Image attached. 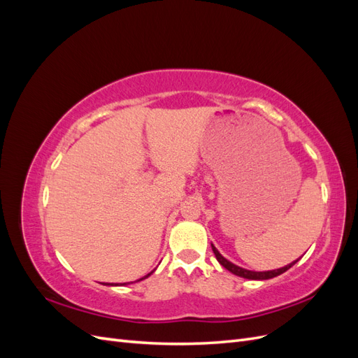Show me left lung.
<instances>
[{
	"label": "left lung",
	"mask_w": 358,
	"mask_h": 358,
	"mask_svg": "<svg viewBox=\"0 0 358 358\" xmlns=\"http://www.w3.org/2000/svg\"><path fill=\"white\" fill-rule=\"evenodd\" d=\"M212 251H213L216 259H218V262H220V264L224 266L227 270H230L231 273H234V275H237V276H241V278L254 279V280H264V279L275 278V276H278V275H280V273L287 272V270H288L289 267H292V266H294V264L297 263V259H296V262H292L291 264H288V266H285V267H282V268L268 270V272H252V270H246V268H242V267H239V266H236V264L230 263L229 259H225V258L218 252V249H216L213 245H212Z\"/></svg>",
	"instance_id": "left-lung-1"
}]
</instances>
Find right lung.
<instances>
[{
	"mask_svg": "<svg viewBox=\"0 0 358 358\" xmlns=\"http://www.w3.org/2000/svg\"><path fill=\"white\" fill-rule=\"evenodd\" d=\"M149 275H150V273H149ZM149 275H148V276H149ZM148 276H145V278H148ZM142 279H143V278H142Z\"/></svg>",
	"mask_w": 358,
	"mask_h": 358,
	"instance_id": "add662e5",
	"label": "right lung"
}]
</instances>
